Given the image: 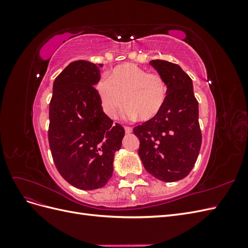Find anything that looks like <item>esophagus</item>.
<instances>
[{"mask_svg": "<svg viewBox=\"0 0 248 248\" xmlns=\"http://www.w3.org/2000/svg\"><path fill=\"white\" fill-rule=\"evenodd\" d=\"M125 132L126 133H131L132 132V128H131V127H127V126H125Z\"/></svg>", "mask_w": 248, "mask_h": 248, "instance_id": "34e87169", "label": "esophagus"}]
</instances>
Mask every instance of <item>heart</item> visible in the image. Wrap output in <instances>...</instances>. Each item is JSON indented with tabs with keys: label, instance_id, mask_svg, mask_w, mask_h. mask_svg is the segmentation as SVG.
I'll return each mask as SVG.
<instances>
[{
	"label": "heart",
	"instance_id": "b5f03b06",
	"mask_svg": "<svg viewBox=\"0 0 248 248\" xmlns=\"http://www.w3.org/2000/svg\"><path fill=\"white\" fill-rule=\"evenodd\" d=\"M96 91L104 112L110 118L118 115L126 101L127 117L151 120L161 111L168 98L164 79L132 63L115 67L108 78L97 82Z\"/></svg>",
	"mask_w": 248,
	"mask_h": 248
}]
</instances>
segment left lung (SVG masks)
Returning a JSON list of instances; mask_svg holds the SVG:
<instances>
[{
  "mask_svg": "<svg viewBox=\"0 0 248 248\" xmlns=\"http://www.w3.org/2000/svg\"><path fill=\"white\" fill-rule=\"evenodd\" d=\"M168 86V98L155 118L133 128L140 140L139 156L146 170L163 182L189 174L202 145L199 102L191 78L177 64L150 62Z\"/></svg>",
  "mask_w": 248,
  "mask_h": 248,
  "instance_id": "8db88e82",
  "label": "left lung"
}]
</instances>
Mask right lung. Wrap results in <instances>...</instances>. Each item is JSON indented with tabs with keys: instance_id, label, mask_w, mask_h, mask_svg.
Listing matches in <instances>:
<instances>
[{
	"instance_id": "1",
	"label": "right lung",
	"mask_w": 248,
	"mask_h": 248,
	"mask_svg": "<svg viewBox=\"0 0 248 248\" xmlns=\"http://www.w3.org/2000/svg\"><path fill=\"white\" fill-rule=\"evenodd\" d=\"M99 79L96 64L72 62L55 79L49 103L52 159L60 175L82 190L101 188L108 182L125 134L121 125L104 114L94 88Z\"/></svg>"
}]
</instances>
